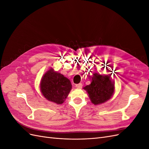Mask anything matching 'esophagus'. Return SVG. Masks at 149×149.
I'll return each instance as SVG.
<instances>
[{
    "instance_id": "esophagus-1",
    "label": "esophagus",
    "mask_w": 149,
    "mask_h": 149,
    "mask_svg": "<svg viewBox=\"0 0 149 149\" xmlns=\"http://www.w3.org/2000/svg\"><path fill=\"white\" fill-rule=\"evenodd\" d=\"M76 88H78V89H81V88H82V84L79 83V84H76Z\"/></svg>"
}]
</instances>
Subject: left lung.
<instances>
[{"label":"left lung","mask_w":149,"mask_h":149,"mask_svg":"<svg viewBox=\"0 0 149 149\" xmlns=\"http://www.w3.org/2000/svg\"><path fill=\"white\" fill-rule=\"evenodd\" d=\"M84 89L88 93L91 101L94 105L105 102L112 96L114 92V84L110 75L94 73L91 84Z\"/></svg>","instance_id":"left-lung-1"}]
</instances>
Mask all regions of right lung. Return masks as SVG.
<instances>
[{
  "label": "right lung",
  "instance_id": "right-lung-1",
  "mask_svg": "<svg viewBox=\"0 0 149 149\" xmlns=\"http://www.w3.org/2000/svg\"><path fill=\"white\" fill-rule=\"evenodd\" d=\"M71 88L70 79L53 68L47 71L40 82V90L43 96L58 104L63 103Z\"/></svg>",
  "mask_w": 149,
  "mask_h": 149
}]
</instances>
